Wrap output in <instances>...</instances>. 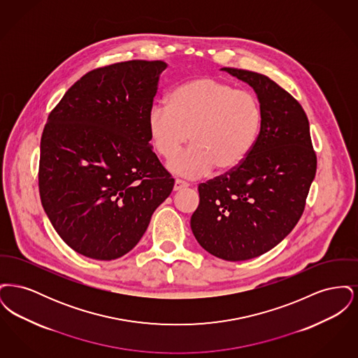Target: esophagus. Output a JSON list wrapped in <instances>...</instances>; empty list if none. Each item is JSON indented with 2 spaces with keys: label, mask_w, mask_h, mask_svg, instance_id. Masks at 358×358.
I'll use <instances>...</instances> for the list:
<instances>
[{
  "label": "esophagus",
  "mask_w": 358,
  "mask_h": 358,
  "mask_svg": "<svg viewBox=\"0 0 358 358\" xmlns=\"http://www.w3.org/2000/svg\"><path fill=\"white\" fill-rule=\"evenodd\" d=\"M189 187V184H187V182H185V181H182V180H178V178H177V180L174 181V187H173V189H174V192H177V190H181V189H184V187Z\"/></svg>",
  "instance_id": "esophagus-1"
}]
</instances>
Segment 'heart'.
Listing matches in <instances>:
<instances>
[{"label":"heart","mask_w":358,"mask_h":358,"mask_svg":"<svg viewBox=\"0 0 358 358\" xmlns=\"http://www.w3.org/2000/svg\"><path fill=\"white\" fill-rule=\"evenodd\" d=\"M263 110L255 94L203 76L174 87L166 104H154L148 130L154 150L171 159L187 140L192 146L169 162L173 173L197 178L234 171L252 153Z\"/></svg>","instance_id":"1"}]
</instances>
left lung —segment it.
<instances>
[{
  "mask_svg": "<svg viewBox=\"0 0 358 358\" xmlns=\"http://www.w3.org/2000/svg\"><path fill=\"white\" fill-rule=\"evenodd\" d=\"M255 90L262 130L248 158L234 171L199 185L190 219L200 245L229 262L263 255L299 222L317 171L306 113L266 75L222 69Z\"/></svg>",
  "mask_w": 358,
  "mask_h": 358,
  "instance_id": "obj_1",
  "label": "left lung"
}]
</instances>
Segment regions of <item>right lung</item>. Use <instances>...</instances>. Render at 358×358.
I'll return each mask as SVG.
<instances>
[{"mask_svg":"<svg viewBox=\"0 0 358 358\" xmlns=\"http://www.w3.org/2000/svg\"><path fill=\"white\" fill-rule=\"evenodd\" d=\"M166 67L161 60H130L92 69L48 117L40 142V199L59 236L80 255H126L173 190L148 130Z\"/></svg>","mask_w":358,"mask_h":358,"instance_id":"add662e5","label":"right lung"}]
</instances>
